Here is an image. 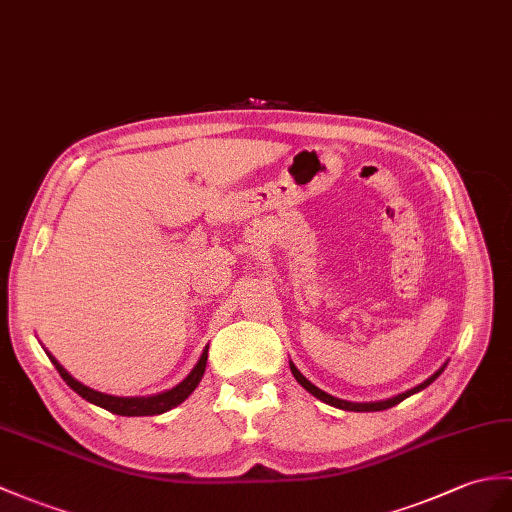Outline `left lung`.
Returning <instances> with one entry per match:
<instances>
[{"instance_id":"obj_1","label":"left lung","mask_w":512,"mask_h":512,"mask_svg":"<svg viewBox=\"0 0 512 512\" xmlns=\"http://www.w3.org/2000/svg\"><path fill=\"white\" fill-rule=\"evenodd\" d=\"M445 366H447V362H445L441 368H438V371H436L434 375L427 377L423 384L414 386V388H410V390H406V392H401V395H395V397L384 399V401H368V403L344 401V399H338V397H334V395H329V392H325V390H320L318 386H314V384L310 382V379H307V377L299 371V368L294 366V362H290V371H292V375H294L296 382H299L307 392H310V395H314L316 399H320L323 403H327V406H334V408H340V410H349V412H377V410H388V408H392V406H397V403H401L403 399H408L410 395H414V392H421L423 388L430 386V384L434 382V379L445 371Z\"/></svg>"}]
</instances>
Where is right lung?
<instances>
[{
    "mask_svg": "<svg viewBox=\"0 0 512 512\" xmlns=\"http://www.w3.org/2000/svg\"><path fill=\"white\" fill-rule=\"evenodd\" d=\"M207 351H209V344L205 349H202L200 360L196 362L192 371H189V375L183 379L181 384H176L174 388L157 392V395H148V397H115V395H106V392L93 390L82 382H78V379L74 375H69L63 368V364L58 362L54 355L45 349L47 358H50V362L56 366V371L61 373V377L65 379V384L71 390L78 392L82 399L93 403V406H100V408L109 410L113 414H120V417H154V414H163V412H168L176 406H181V403L196 390L202 375H205Z\"/></svg>",
    "mask_w": 512,
    "mask_h": 512,
    "instance_id": "1",
    "label": "right lung"
}]
</instances>
